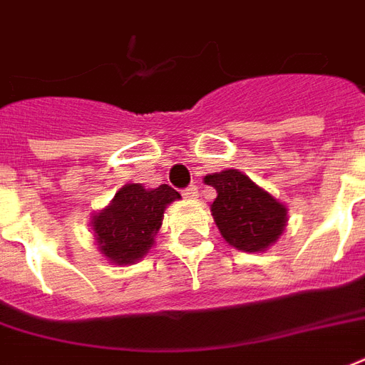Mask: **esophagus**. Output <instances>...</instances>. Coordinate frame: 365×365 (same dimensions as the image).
I'll return each mask as SVG.
<instances>
[{"label": "esophagus", "mask_w": 365, "mask_h": 365, "mask_svg": "<svg viewBox=\"0 0 365 365\" xmlns=\"http://www.w3.org/2000/svg\"><path fill=\"white\" fill-rule=\"evenodd\" d=\"M182 196H185L186 200H196L198 198V188H196V186H188L186 190H182Z\"/></svg>", "instance_id": "1"}]
</instances>
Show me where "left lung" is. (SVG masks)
I'll return each instance as SVG.
<instances>
[{"mask_svg":"<svg viewBox=\"0 0 365 365\" xmlns=\"http://www.w3.org/2000/svg\"><path fill=\"white\" fill-rule=\"evenodd\" d=\"M215 188L213 221L225 242L240 252H265L281 238L289 221V207L238 169H225L204 177Z\"/></svg>","mask_w":365,"mask_h":365,"instance_id":"8db88e82","label":"left lung"}]
</instances>
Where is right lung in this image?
Masks as SVG:
<instances>
[{"mask_svg": "<svg viewBox=\"0 0 365 365\" xmlns=\"http://www.w3.org/2000/svg\"><path fill=\"white\" fill-rule=\"evenodd\" d=\"M180 194L169 185L146 188L140 182H128L115 192L103 210L92 213L98 250L109 264L133 265L152 250L169 204Z\"/></svg>", "mask_w": 365, "mask_h": 365, "instance_id": "right-lung-1", "label": "right lung"}]
</instances>
